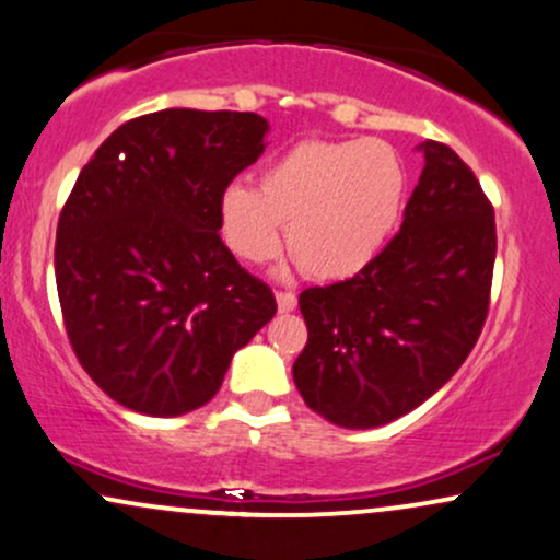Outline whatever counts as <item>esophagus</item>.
Here are the masks:
<instances>
[{"label":"esophagus","instance_id":"1","mask_svg":"<svg viewBox=\"0 0 560 560\" xmlns=\"http://www.w3.org/2000/svg\"><path fill=\"white\" fill-rule=\"evenodd\" d=\"M299 306V295L293 291H278V308L280 312H293Z\"/></svg>","mask_w":560,"mask_h":560}]
</instances>
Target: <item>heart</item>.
<instances>
[{"instance_id": "heart-1", "label": "heart", "mask_w": 560, "mask_h": 560, "mask_svg": "<svg viewBox=\"0 0 560 560\" xmlns=\"http://www.w3.org/2000/svg\"><path fill=\"white\" fill-rule=\"evenodd\" d=\"M406 164L380 138L301 141L269 162L259 188L233 183L220 199L228 246L246 261L288 248L308 275L340 280L364 269L398 225Z\"/></svg>"}]
</instances>
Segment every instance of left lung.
Returning <instances> with one entry per match:
<instances>
[{
    "label": "left lung",
    "instance_id": "8db88e82",
    "mask_svg": "<svg viewBox=\"0 0 560 560\" xmlns=\"http://www.w3.org/2000/svg\"><path fill=\"white\" fill-rule=\"evenodd\" d=\"M404 225L353 278L299 295L308 340L293 380L308 409L348 430L404 417L475 348L490 308L495 212L477 175L440 141Z\"/></svg>",
    "mask_w": 560,
    "mask_h": 560
}]
</instances>
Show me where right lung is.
Returning a JSON list of instances; mask_svg holds the SVG:
<instances>
[{
	"instance_id": "right-lung-1",
	"label": "right lung",
	"mask_w": 560,
	"mask_h": 560,
	"mask_svg": "<svg viewBox=\"0 0 560 560\" xmlns=\"http://www.w3.org/2000/svg\"><path fill=\"white\" fill-rule=\"evenodd\" d=\"M265 133L254 112H151L78 175L57 222L59 308L81 366L125 409H199L278 312L220 238L222 194L259 160Z\"/></svg>"
}]
</instances>
